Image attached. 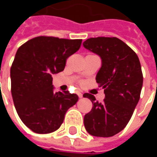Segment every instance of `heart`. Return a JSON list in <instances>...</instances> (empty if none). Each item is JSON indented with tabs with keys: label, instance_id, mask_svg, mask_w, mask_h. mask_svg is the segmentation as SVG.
<instances>
[{
	"label": "heart",
	"instance_id": "b5f03b06",
	"mask_svg": "<svg viewBox=\"0 0 157 157\" xmlns=\"http://www.w3.org/2000/svg\"><path fill=\"white\" fill-rule=\"evenodd\" d=\"M86 63H91V64H93V63H95V64H99V57L98 55H91L87 56V58L86 59Z\"/></svg>",
	"mask_w": 157,
	"mask_h": 157
}]
</instances>
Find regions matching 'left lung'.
<instances>
[{
	"label": "left lung",
	"instance_id": "1",
	"mask_svg": "<svg viewBox=\"0 0 157 157\" xmlns=\"http://www.w3.org/2000/svg\"><path fill=\"white\" fill-rule=\"evenodd\" d=\"M76 41L39 37L17 51L11 68L12 99L19 118L34 133L57 130L78 101L66 86L57 90L52 85L53 75L62 71L66 59L80 48Z\"/></svg>",
	"mask_w": 157,
	"mask_h": 157
}]
</instances>
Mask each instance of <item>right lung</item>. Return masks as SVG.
<instances>
[{
	"mask_svg": "<svg viewBox=\"0 0 157 157\" xmlns=\"http://www.w3.org/2000/svg\"><path fill=\"white\" fill-rule=\"evenodd\" d=\"M83 46L102 60L96 81L104 91L102 100L85 96L92 101V109L84 117V125L91 135L111 137L125 128L140 100L143 85L140 60L117 38L90 39Z\"/></svg>",
	"mask_w": 157,
	"mask_h": 157,
	"instance_id": "right-lung-1",
	"label": "right lung"
}]
</instances>
